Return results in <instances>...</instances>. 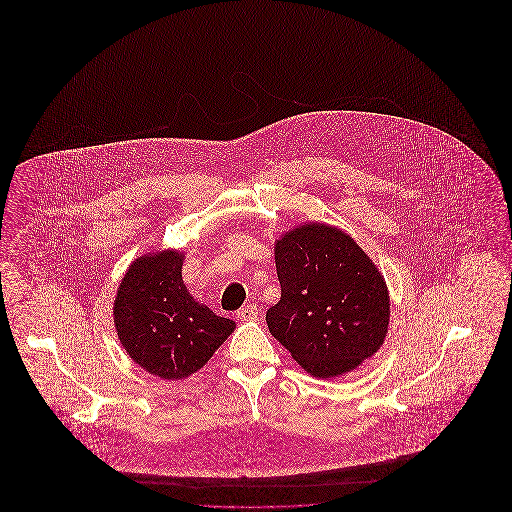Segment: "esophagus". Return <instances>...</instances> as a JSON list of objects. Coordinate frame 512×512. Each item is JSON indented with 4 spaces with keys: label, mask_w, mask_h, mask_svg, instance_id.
Wrapping results in <instances>:
<instances>
[{
    "label": "esophagus",
    "mask_w": 512,
    "mask_h": 512,
    "mask_svg": "<svg viewBox=\"0 0 512 512\" xmlns=\"http://www.w3.org/2000/svg\"><path fill=\"white\" fill-rule=\"evenodd\" d=\"M257 305H244L240 311H238V318L240 320H257Z\"/></svg>",
    "instance_id": "esophagus-1"
}]
</instances>
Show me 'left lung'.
Here are the masks:
<instances>
[{"label": "left lung", "mask_w": 512, "mask_h": 512, "mask_svg": "<svg viewBox=\"0 0 512 512\" xmlns=\"http://www.w3.org/2000/svg\"><path fill=\"white\" fill-rule=\"evenodd\" d=\"M280 301L267 311L270 334L315 378L355 370L384 343L390 297L376 265L353 238L303 224L274 249Z\"/></svg>", "instance_id": "left-lung-1"}]
</instances>
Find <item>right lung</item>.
<instances>
[{
    "label": "right lung",
    "instance_id": "right-lung-1",
    "mask_svg": "<svg viewBox=\"0 0 512 512\" xmlns=\"http://www.w3.org/2000/svg\"><path fill=\"white\" fill-rule=\"evenodd\" d=\"M178 251L136 259L115 299V326L130 359L163 380L205 365L234 330V320L194 301L182 280Z\"/></svg>",
    "mask_w": 512,
    "mask_h": 512
}]
</instances>
